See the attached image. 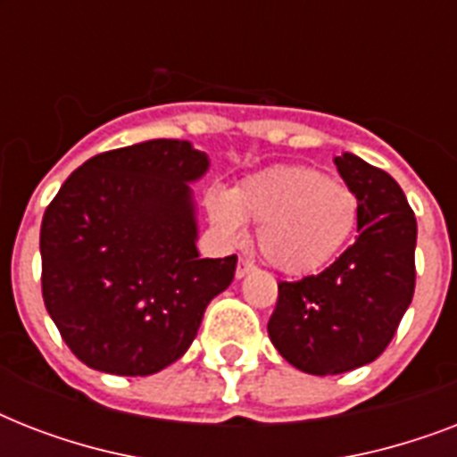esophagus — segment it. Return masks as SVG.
I'll use <instances>...</instances> for the list:
<instances>
[{
    "mask_svg": "<svg viewBox=\"0 0 457 457\" xmlns=\"http://www.w3.org/2000/svg\"><path fill=\"white\" fill-rule=\"evenodd\" d=\"M256 268V265L251 263V261H246V258H239V263H237V278H244L246 272H251Z\"/></svg>",
    "mask_w": 457,
    "mask_h": 457,
    "instance_id": "34e87169",
    "label": "esophagus"
}]
</instances>
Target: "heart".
I'll return each instance as SVG.
<instances>
[{"label":"heart","instance_id":"obj_1","mask_svg":"<svg viewBox=\"0 0 457 457\" xmlns=\"http://www.w3.org/2000/svg\"><path fill=\"white\" fill-rule=\"evenodd\" d=\"M211 220L237 239L242 220L256 225L261 256L287 275L329 263L358 225V196L348 185L305 165H278L251 175L232 192H211Z\"/></svg>","mask_w":457,"mask_h":457}]
</instances>
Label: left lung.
<instances>
[{
    "instance_id": "1",
    "label": "left lung",
    "mask_w": 457,
    "mask_h": 457,
    "mask_svg": "<svg viewBox=\"0 0 457 457\" xmlns=\"http://www.w3.org/2000/svg\"><path fill=\"white\" fill-rule=\"evenodd\" d=\"M358 196L355 242L318 275L279 282L268 334L308 375H341L389 346L415 292L418 222L403 189L353 154L334 158Z\"/></svg>"
}]
</instances>
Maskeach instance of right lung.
<instances>
[{"label":"right lung","mask_w":457,"mask_h":457,"mask_svg":"<svg viewBox=\"0 0 457 457\" xmlns=\"http://www.w3.org/2000/svg\"><path fill=\"white\" fill-rule=\"evenodd\" d=\"M208 156L149 139L92 156L61 185L39 229L42 299L87 368L146 377L192 346L237 256L199 258L192 192Z\"/></svg>","instance_id":"add662e5"}]
</instances>
